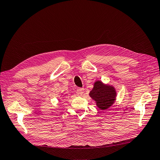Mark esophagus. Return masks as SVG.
Here are the masks:
<instances>
[{
  "label": "esophagus",
  "instance_id": "esophagus-1",
  "mask_svg": "<svg viewBox=\"0 0 160 160\" xmlns=\"http://www.w3.org/2000/svg\"><path fill=\"white\" fill-rule=\"evenodd\" d=\"M84 93V89L83 88H79L77 89V94L79 95H82Z\"/></svg>",
  "mask_w": 160,
  "mask_h": 160
}]
</instances>
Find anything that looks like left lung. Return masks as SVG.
<instances>
[{
	"label": "left lung",
	"mask_w": 160,
	"mask_h": 160,
	"mask_svg": "<svg viewBox=\"0 0 160 160\" xmlns=\"http://www.w3.org/2000/svg\"><path fill=\"white\" fill-rule=\"evenodd\" d=\"M89 95L100 109L105 110L115 103L117 92L113 86L105 84L98 80L95 82L93 88Z\"/></svg>",
	"instance_id": "obj_1"
}]
</instances>
